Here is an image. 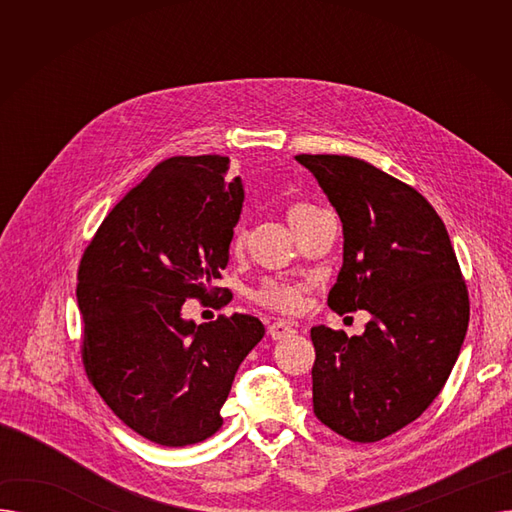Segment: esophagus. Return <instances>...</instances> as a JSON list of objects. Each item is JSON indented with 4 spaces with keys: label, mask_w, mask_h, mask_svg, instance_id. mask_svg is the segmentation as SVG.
<instances>
[{
    "label": "esophagus",
    "mask_w": 512,
    "mask_h": 512,
    "mask_svg": "<svg viewBox=\"0 0 512 512\" xmlns=\"http://www.w3.org/2000/svg\"><path fill=\"white\" fill-rule=\"evenodd\" d=\"M297 330H294L292 324H288V321H274V324H270V328H267V334H270L274 340H282L290 334H294Z\"/></svg>",
    "instance_id": "obj_1"
}]
</instances>
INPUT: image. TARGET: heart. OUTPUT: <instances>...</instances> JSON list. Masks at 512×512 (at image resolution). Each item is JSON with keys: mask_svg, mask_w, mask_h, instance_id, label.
Listing matches in <instances>:
<instances>
[{"mask_svg": "<svg viewBox=\"0 0 512 512\" xmlns=\"http://www.w3.org/2000/svg\"><path fill=\"white\" fill-rule=\"evenodd\" d=\"M317 207H313L311 203L307 201H294L288 205L286 209V218L290 222V226L297 222L301 215L313 211ZM242 242V234L236 232L234 236V247H240ZM255 301L263 307H270V309H278V311H297L299 305H301V288L292 286V284H286V282H276V280H267L263 282L257 292H255Z\"/></svg>", "mask_w": 512, "mask_h": 512, "instance_id": "1", "label": "heart"}]
</instances>
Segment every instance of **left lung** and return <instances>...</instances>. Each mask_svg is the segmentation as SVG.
<instances>
[{"label": "left lung", "mask_w": 512, "mask_h": 512, "mask_svg": "<svg viewBox=\"0 0 512 512\" xmlns=\"http://www.w3.org/2000/svg\"><path fill=\"white\" fill-rule=\"evenodd\" d=\"M340 215L336 313L365 309L348 338L311 328L313 413L353 442L415 421L444 388L469 326V292L436 209L413 186L348 155H297Z\"/></svg>", "instance_id": "1"}]
</instances>
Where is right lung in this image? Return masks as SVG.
<instances>
[{"label": "right lung", "instance_id": "obj_1", "mask_svg": "<svg viewBox=\"0 0 512 512\" xmlns=\"http://www.w3.org/2000/svg\"><path fill=\"white\" fill-rule=\"evenodd\" d=\"M222 155L170 157L107 213L78 265L83 363L130 429L188 446L222 427L238 365L263 338L253 315L209 324L182 317L186 299L224 305L222 278L245 188Z\"/></svg>", "mask_w": 512, "mask_h": 512}]
</instances>
